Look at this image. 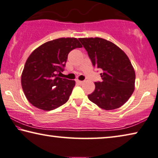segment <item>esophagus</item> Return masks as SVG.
I'll use <instances>...</instances> for the list:
<instances>
[{"label":"esophagus","instance_id":"esophagus-1","mask_svg":"<svg viewBox=\"0 0 158 158\" xmlns=\"http://www.w3.org/2000/svg\"><path fill=\"white\" fill-rule=\"evenodd\" d=\"M76 82H77V83H78V84H80V85H81V84H82V83H83V81H78V80H77V81H76Z\"/></svg>","mask_w":158,"mask_h":158}]
</instances>
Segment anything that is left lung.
<instances>
[{
  "label": "left lung",
  "mask_w": 158,
  "mask_h": 158,
  "mask_svg": "<svg viewBox=\"0 0 158 158\" xmlns=\"http://www.w3.org/2000/svg\"><path fill=\"white\" fill-rule=\"evenodd\" d=\"M93 66L103 70L102 82H95L88 99L104 110L122 106L133 94L135 71L126 54L110 41L101 38H79Z\"/></svg>",
  "instance_id": "8db88e82"
}]
</instances>
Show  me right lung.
<instances>
[{
  "mask_svg": "<svg viewBox=\"0 0 158 158\" xmlns=\"http://www.w3.org/2000/svg\"><path fill=\"white\" fill-rule=\"evenodd\" d=\"M77 48H82L77 38H61L43 44L28 56L21 82L33 106L52 110L69 100L76 82L59 77L58 73L64 71L69 53Z\"/></svg>",
  "mask_w": 158,
  "mask_h": 158,
  "instance_id": "1",
  "label": "right lung"
}]
</instances>
